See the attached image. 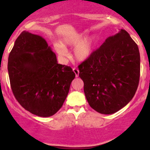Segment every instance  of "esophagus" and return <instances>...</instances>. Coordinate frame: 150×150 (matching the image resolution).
<instances>
[{
	"label": "esophagus",
	"mask_w": 150,
	"mask_h": 150,
	"mask_svg": "<svg viewBox=\"0 0 150 150\" xmlns=\"http://www.w3.org/2000/svg\"><path fill=\"white\" fill-rule=\"evenodd\" d=\"M73 71H74V74H75V76H76V77H78V76H79V70H78L77 68H74L73 69Z\"/></svg>",
	"instance_id": "obj_1"
}]
</instances>
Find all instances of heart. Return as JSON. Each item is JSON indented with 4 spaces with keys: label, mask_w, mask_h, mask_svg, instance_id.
Instances as JSON below:
<instances>
[{
    "label": "heart",
    "mask_w": 150,
    "mask_h": 150,
    "mask_svg": "<svg viewBox=\"0 0 150 150\" xmlns=\"http://www.w3.org/2000/svg\"><path fill=\"white\" fill-rule=\"evenodd\" d=\"M97 45V37L91 35L86 38V34L77 33L65 37L62 43H55V50L56 53L62 58L68 55L66 46H75L73 50L74 59L79 62L88 60L95 52Z\"/></svg>",
    "instance_id": "heart-1"
}]
</instances>
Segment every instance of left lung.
Returning a JSON list of instances; mask_svg holds the SVG:
<instances>
[{
    "label": "left lung",
    "instance_id": "left-lung-1",
    "mask_svg": "<svg viewBox=\"0 0 150 150\" xmlns=\"http://www.w3.org/2000/svg\"><path fill=\"white\" fill-rule=\"evenodd\" d=\"M78 67L90 107L102 114H112L127 105L137 91L140 70L138 46L121 29Z\"/></svg>",
    "mask_w": 150,
    "mask_h": 150
}]
</instances>
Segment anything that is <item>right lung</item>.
<instances>
[{"instance_id": "add662e5", "label": "right lung", "mask_w": 150, "mask_h": 150, "mask_svg": "<svg viewBox=\"0 0 150 150\" xmlns=\"http://www.w3.org/2000/svg\"><path fill=\"white\" fill-rule=\"evenodd\" d=\"M7 67L16 99L40 117L53 116L60 110L75 78L71 67L58 63L44 38L25 30L15 41Z\"/></svg>"}]
</instances>
